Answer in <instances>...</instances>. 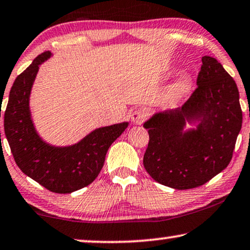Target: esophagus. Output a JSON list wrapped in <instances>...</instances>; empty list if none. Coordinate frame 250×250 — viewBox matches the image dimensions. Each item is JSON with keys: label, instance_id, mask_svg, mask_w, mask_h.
<instances>
[{"label": "esophagus", "instance_id": "1", "mask_svg": "<svg viewBox=\"0 0 250 250\" xmlns=\"http://www.w3.org/2000/svg\"><path fill=\"white\" fill-rule=\"evenodd\" d=\"M146 118H147V112L142 109H137L131 113V121L134 124H142Z\"/></svg>", "mask_w": 250, "mask_h": 250}]
</instances>
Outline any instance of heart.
<instances>
[{"mask_svg": "<svg viewBox=\"0 0 250 250\" xmlns=\"http://www.w3.org/2000/svg\"><path fill=\"white\" fill-rule=\"evenodd\" d=\"M187 85H188V83H187L186 79H181L180 82H178L176 85H174L172 88L170 89V92H168V97L170 99H177V97H179L181 94H183L185 90L187 88Z\"/></svg>", "mask_w": 250, "mask_h": 250, "instance_id": "b5f03b06", "label": "heart"}]
</instances>
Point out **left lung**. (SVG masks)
Instances as JSON below:
<instances>
[{
  "label": "left lung",
  "instance_id": "1",
  "mask_svg": "<svg viewBox=\"0 0 250 250\" xmlns=\"http://www.w3.org/2000/svg\"><path fill=\"white\" fill-rule=\"evenodd\" d=\"M197 87L181 108L156 113L145 123L149 142L146 171L174 189L202 186L229 164L242 125L234 79L216 58L202 57ZM186 121L198 129L183 132Z\"/></svg>",
  "mask_w": 250,
  "mask_h": 250
}]
</instances>
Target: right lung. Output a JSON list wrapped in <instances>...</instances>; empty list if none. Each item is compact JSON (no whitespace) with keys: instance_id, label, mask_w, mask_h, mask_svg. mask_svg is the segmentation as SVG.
<instances>
[{"instance_id":"add662e5","label":"right lung","mask_w":250,"mask_h":250,"mask_svg":"<svg viewBox=\"0 0 250 250\" xmlns=\"http://www.w3.org/2000/svg\"><path fill=\"white\" fill-rule=\"evenodd\" d=\"M50 55V51L40 54L16 78L4 111V133L16 164L26 176L50 192L67 194L96 179L109 147L128 124L97 128L70 147H54L42 141L32 123L28 101L39 65Z\"/></svg>"}]
</instances>
